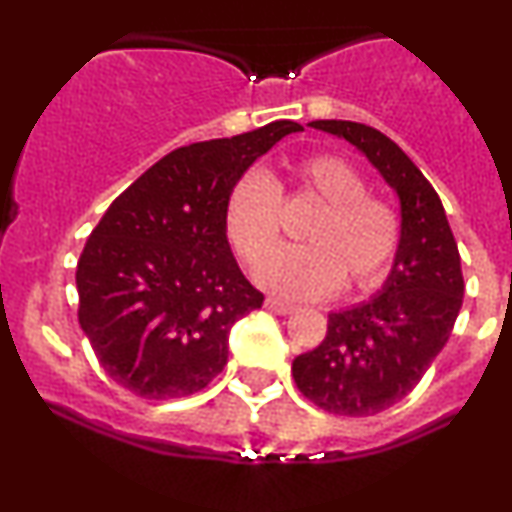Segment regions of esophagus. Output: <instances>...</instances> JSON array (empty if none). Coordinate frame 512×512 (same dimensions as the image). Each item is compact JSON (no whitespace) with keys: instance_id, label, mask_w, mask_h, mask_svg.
<instances>
[{"instance_id":"esophagus-1","label":"esophagus","mask_w":512,"mask_h":512,"mask_svg":"<svg viewBox=\"0 0 512 512\" xmlns=\"http://www.w3.org/2000/svg\"><path fill=\"white\" fill-rule=\"evenodd\" d=\"M267 305L269 310H274V313H279V315H291V313H296V305L293 303H286V301H281V298H267Z\"/></svg>"}]
</instances>
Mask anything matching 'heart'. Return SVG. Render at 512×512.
<instances>
[{"label":"heart","instance_id":"obj_1","mask_svg":"<svg viewBox=\"0 0 512 512\" xmlns=\"http://www.w3.org/2000/svg\"><path fill=\"white\" fill-rule=\"evenodd\" d=\"M298 190L322 207L303 231L308 245L279 248L257 267V281L284 298L368 291L385 279L402 248V219L383 197L368 195L354 163L337 154L305 156L291 166ZM226 236L245 262H257L279 238L281 192L262 170L240 175L226 202Z\"/></svg>","mask_w":512,"mask_h":512}]
</instances>
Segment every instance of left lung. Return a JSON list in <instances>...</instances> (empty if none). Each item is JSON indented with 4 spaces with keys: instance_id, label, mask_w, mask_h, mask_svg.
I'll return each instance as SVG.
<instances>
[{
    "instance_id": "1",
    "label": "left lung",
    "mask_w": 512,
    "mask_h": 512,
    "mask_svg": "<svg viewBox=\"0 0 512 512\" xmlns=\"http://www.w3.org/2000/svg\"><path fill=\"white\" fill-rule=\"evenodd\" d=\"M361 149L402 202V248L380 296L330 315L320 346L293 361L303 397L342 416H373L419 385L462 308L460 250L426 175L375 127L315 120Z\"/></svg>"
}]
</instances>
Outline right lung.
Returning <instances> with one entry per match:
<instances>
[{
  "instance_id": "obj_1",
  "label": "right lung",
  "mask_w": 512,
  "mask_h": 512,
  "mask_svg": "<svg viewBox=\"0 0 512 512\" xmlns=\"http://www.w3.org/2000/svg\"><path fill=\"white\" fill-rule=\"evenodd\" d=\"M291 120L170 151L110 204L79 264V325L117 385L146 399L195 395L228 361V332L262 308L226 238L240 175Z\"/></svg>"
}]
</instances>
